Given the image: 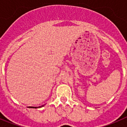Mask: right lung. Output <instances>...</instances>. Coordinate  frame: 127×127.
<instances>
[{"instance_id":"obj_1","label":"right lung","mask_w":127,"mask_h":127,"mask_svg":"<svg viewBox=\"0 0 127 127\" xmlns=\"http://www.w3.org/2000/svg\"><path fill=\"white\" fill-rule=\"evenodd\" d=\"M45 105V104H44ZM44 105H42L41 106H39V107H30V108H35V109H37V108H39V107H42L43 106H44Z\"/></svg>"}]
</instances>
